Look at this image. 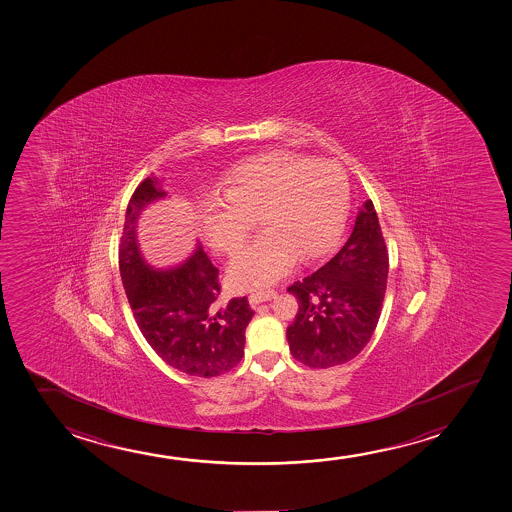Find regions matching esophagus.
Masks as SVG:
<instances>
[{"label":"esophagus","mask_w":512,"mask_h":512,"mask_svg":"<svg viewBox=\"0 0 512 512\" xmlns=\"http://www.w3.org/2000/svg\"><path fill=\"white\" fill-rule=\"evenodd\" d=\"M276 297V292L274 290H269V292H257V294H252L248 297V301L252 306H257L260 302L271 301Z\"/></svg>","instance_id":"34e87169"}]
</instances>
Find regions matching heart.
Masks as SVG:
<instances>
[{"label":"heart","mask_w":512,"mask_h":512,"mask_svg":"<svg viewBox=\"0 0 512 512\" xmlns=\"http://www.w3.org/2000/svg\"><path fill=\"white\" fill-rule=\"evenodd\" d=\"M350 180L337 162L269 152L225 176L222 197L201 204L199 229L213 252L234 255L259 218L260 236L232 260L227 281L238 292L271 287L294 269L322 259L343 236Z\"/></svg>","instance_id":"obj_1"}]
</instances>
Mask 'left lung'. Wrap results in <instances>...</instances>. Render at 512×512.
Segmentation results:
<instances>
[{
  "instance_id": "left-lung-1",
  "label": "left lung",
  "mask_w": 512,
  "mask_h": 512,
  "mask_svg": "<svg viewBox=\"0 0 512 512\" xmlns=\"http://www.w3.org/2000/svg\"><path fill=\"white\" fill-rule=\"evenodd\" d=\"M388 278V252L372 201H365L350 238L332 259L287 290L299 304L287 329L295 360L327 369L357 357L378 325Z\"/></svg>"
}]
</instances>
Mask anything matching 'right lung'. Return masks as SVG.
Instances as JSON below:
<instances>
[{
  "instance_id": "add662e5",
  "label": "right lung",
  "mask_w": 512,
  "mask_h": 512,
  "mask_svg": "<svg viewBox=\"0 0 512 512\" xmlns=\"http://www.w3.org/2000/svg\"><path fill=\"white\" fill-rule=\"evenodd\" d=\"M166 196L161 180L148 176L127 204L119 267L127 301L141 334L155 353L180 372L213 378L241 362L246 325L253 311L246 297L215 308L218 269L201 246L180 266L155 269L136 245V222L147 204Z\"/></svg>"
}]
</instances>
